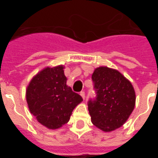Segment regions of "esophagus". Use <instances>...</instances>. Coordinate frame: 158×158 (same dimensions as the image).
<instances>
[{
  "mask_svg": "<svg viewBox=\"0 0 158 158\" xmlns=\"http://www.w3.org/2000/svg\"><path fill=\"white\" fill-rule=\"evenodd\" d=\"M80 96H82V98L84 100L85 99V91H81V92H80Z\"/></svg>",
  "mask_w": 158,
  "mask_h": 158,
  "instance_id": "esophagus-1",
  "label": "esophagus"
}]
</instances>
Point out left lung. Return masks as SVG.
<instances>
[{
    "label": "left lung",
    "instance_id": "1",
    "mask_svg": "<svg viewBox=\"0 0 158 158\" xmlns=\"http://www.w3.org/2000/svg\"><path fill=\"white\" fill-rule=\"evenodd\" d=\"M96 98L88 102L91 122L105 132L120 128L132 113L135 92L132 84L118 70L99 67L92 74Z\"/></svg>",
    "mask_w": 158,
    "mask_h": 158
}]
</instances>
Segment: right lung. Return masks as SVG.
I'll return each instance as SVG.
<instances>
[{
    "instance_id": "obj_1",
    "label": "right lung",
    "mask_w": 158,
    "mask_h": 158,
    "mask_svg": "<svg viewBox=\"0 0 158 158\" xmlns=\"http://www.w3.org/2000/svg\"><path fill=\"white\" fill-rule=\"evenodd\" d=\"M62 65L45 68L30 81L26 100L30 113L40 123L56 129L69 122L73 110L83 101L67 85Z\"/></svg>"
}]
</instances>
